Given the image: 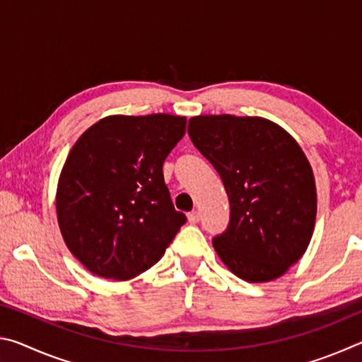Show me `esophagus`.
Listing matches in <instances>:
<instances>
[{"label": "esophagus", "mask_w": 362, "mask_h": 362, "mask_svg": "<svg viewBox=\"0 0 362 362\" xmlns=\"http://www.w3.org/2000/svg\"><path fill=\"white\" fill-rule=\"evenodd\" d=\"M187 217H188V222H189V223H198L199 220H201V216H199V212H198V211H192V212H188V214H187Z\"/></svg>", "instance_id": "esophagus-1"}]
</instances>
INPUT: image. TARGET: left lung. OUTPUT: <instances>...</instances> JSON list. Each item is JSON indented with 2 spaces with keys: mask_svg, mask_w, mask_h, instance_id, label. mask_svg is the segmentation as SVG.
I'll return each mask as SVG.
<instances>
[{
  "mask_svg": "<svg viewBox=\"0 0 362 362\" xmlns=\"http://www.w3.org/2000/svg\"><path fill=\"white\" fill-rule=\"evenodd\" d=\"M188 136L230 199V223L212 240L220 259L247 283L283 276L305 254L316 222L315 175L300 145L259 116H193Z\"/></svg>",
  "mask_w": 362,
  "mask_h": 362,
  "instance_id": "obj_1",
  "label": "left lung"
}]
</instances>
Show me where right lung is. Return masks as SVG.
Wrapping results in <instances>:
<instances>
[{"mask_svg":"<svg viewBox=\"0 0 362 362\" xmlns=\"http://www.w3.org/2000/svg\"><path fill=\"white\" fill-rule=\"evenodd\" d=\"M185 116H107L76 140L60 173L56 209L70 252L100 278L127 281L155 265L187 222L163 163Z\"/></svg>","mask_w":362,"mask_h":362,"instance_id":"obj_1","label":"right lung"}]
</instances>
